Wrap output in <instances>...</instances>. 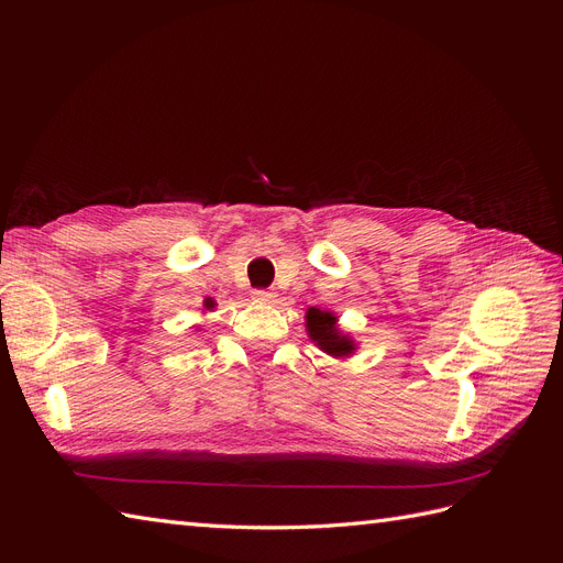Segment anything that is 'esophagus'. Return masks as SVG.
I'll use <instances>...</instances> for the list:
<instances>
[{
    "mask_svg": "<svg viewBox=\"0 0 563 563\" xmlns=\"http://www.w3.org/2000/svg\"><path fill=\"white\" fill-rule=\"evenodd\" d=\"M275 298H277V296L272 294V291H255V294H253V300H255V302H275Z\"/></svg>",
    "mask_w": 563,
    "mask_h": 563,
    "instance_id": "esophagus-1",
    "label": "esophagus"
}]
</instances>
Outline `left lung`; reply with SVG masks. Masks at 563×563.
<instances>
[{"label": "left lung", "instance_id": "left-lung-1", "mask_svg": "<svg viewBox=\"0 0 563 563\" xmlns=\"http://www.w3.org/2000/svg\"><path fill=\"white\" fill-rule=\"evenodd\" d=\"M305 331H308L312 343L333 360H350L360 347L350 333L338 327V314L331 310L310 308L305 312Z\"/></svg>", "mask_w": 563, "mask_h": 563}]
</instances>
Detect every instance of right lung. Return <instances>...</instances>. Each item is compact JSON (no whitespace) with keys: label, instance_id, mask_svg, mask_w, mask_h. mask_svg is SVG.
<instances>
[{"label":"right lung","instance_id":"right-lung-1","mask_svg":"<svg viewBox=\"0 0 563 563\" xmlns=\"http://www.w3.org/2000/svg\"><path fill=\"white\" fill-rule=\"evenodd\" d=\"M213 308H216V300L213 298H203V310L213 312Z\"/></svg>","mask_w":563,"mask_h":563}]
</instances>
